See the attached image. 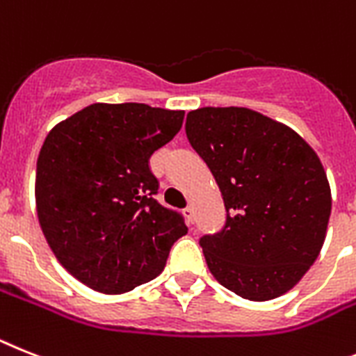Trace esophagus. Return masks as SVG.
<instances>
[{
    "label": "esophagus",
    "mask_w": 356,
    "mask_h": 356,
    "mask_svg": "<svg viewBox=\"0 0 356 356\" xmlns=\"http://www.w3.org/2000/svg\"><path fill=\"white\" fill-rule=\"evenodd\" d=\"M184 217H186V222L188 224H193V219H195V217H193V208H192V206H186V208H184Z\"/></svg>",
    "instance_id": "esophagus-1"
}]
</instances>
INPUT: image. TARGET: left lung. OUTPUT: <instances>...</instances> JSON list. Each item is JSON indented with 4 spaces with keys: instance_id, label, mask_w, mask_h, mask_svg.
Here are the masks:
<instances>
[{
    "instance_id": "left-lung-1",
    "label": "left lung",
    "mask_w": 356,
    "mask_h": 356,
    "mask_svg": "<svg viewBox=\"0 0 356 356\" xmlns=\"http://www.w3.org/2000/svg\"><path fill=\"white\" fill-rule=\"evenodd\" d=\"M186 136L226 206L224 228L199 241L211 275L248 300L284 295L316 261L330 222L318 155L295 130L241 106L192 110Z\"/></svg>"
}]
</instances>
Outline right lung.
Wrapping results in <instances>:
<instances>
[{"instance_id": "1", "label": "right lung", "mask_w": 356, "mask_h": 356, "mask_svg": "<svg viewBox=\"0 0 356 356\" xmlns=\"http://www.w3.org/2000/svg\"><path fill=\"white\" fill-rule=\"evenodd\" d=\"M183 110L94 103L52 128L35 170V208L56 259L88 288L132 291L164 270L188 234L155 201L150 157L183 127Z\"/></svg>"}]
</instances>
